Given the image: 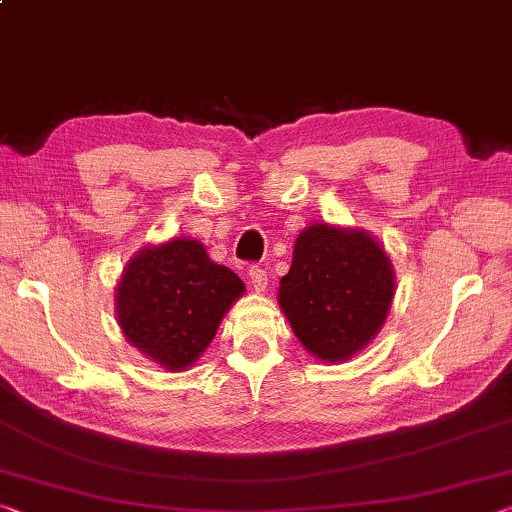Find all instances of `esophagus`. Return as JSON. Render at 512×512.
Here are the masks:
<instances>
[{
  "label": "esophagus",
  "instance_id": "34e87169",
  "mask_svg": "<svg viewBox=\"0 0 512 512\" xmlns=\"http://www.w3.org/2000/svg\"><path fill=\"white\" fill-rule=\"evenodd\" d=\"M248 278H250V285H253V289L257 291V294H262V291H266V271L259 269V266H250L248 269Z\"/></svg>",
  "mask_w": 512,
  "mask_h": 512
}]
</instances>
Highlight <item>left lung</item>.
Returning a JSON list of instances; mask_svg holds the SVG:
<instances>
[{"label": "left lung", "instance_id": "left-lung-1", "mask_svg": "<svg viewBox=\"0 0 512 512\" xmlns=\"http://www.w3.org/2000/svg\"><path fill=\"white\" fill-rule=\"evenodd\" d=\"M392 259L367 230L312 223L296 237L280 310L307 353L339 364L360 353L392 307Z\"/></svg>", "mask_w": 512, "mask_h": 512}]
</instances>
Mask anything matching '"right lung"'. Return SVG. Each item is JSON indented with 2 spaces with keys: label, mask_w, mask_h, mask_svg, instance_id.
I'll list each match as a JSON object with an SVG mask.
<instances>
[{
  "label": "right lung",
  "mask_w": 512,
  "mask_h": 512,
  "mask_svg": "<svg viewBox=\"0 0 512 512\" xmlns=\"http://www.w3.org/2000/svg\"><path fill=\"white\" fill-rule=\"evenodd\" d=\"M246 285L209 259L198 239L173 237L136 250L116 285L118 326L166 371H186L216 337Z\"/></svg>",
  "instance_id": "obj_1"
}]
</instances>
